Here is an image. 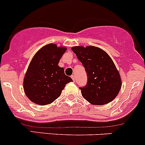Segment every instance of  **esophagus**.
I'll return each instance as SVG.
<instances>
[{
  "label": "esophagus",
  "instance_id": "1",
  "mask_svg": "<svg viewBox=\"0 0 145 145\" xmlns=\"http://www.w3.org/2000/svg\"><path fill=\"white\" fill-rule=\"evenodd\" d=\"M71 78H72L73 81H76V76H75V75H72V76H71Z\"/></svg>",
  "mask_w": 145,
  "mask_h": 145
}]
</instances>
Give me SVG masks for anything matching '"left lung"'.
<instances>
[{
	"mask_svg": "<svg viewBox=\"0 0 145 145\" xmlns=\"http://www.w3.org/2000/svg\"><path fill=\"white\" fill-rule=\"evenodd\" d=\"M71 50L87 73V85L80 88L83 98L95 105H106L114 100L122 81L109 55L95 46H74Z\"/></svg>",
	"mask_w": 145,
	"mask_h": 145,
	"instance_id": "8db88e82",
	"label": "left lung"
}]
</instances>
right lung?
Wrapping results in <instances>:
<instances>
[{
	"mask_svg": "<svg viewBox=\"0 0 145 145\" xmlns=\"http://www.w3.org/2000/svg\"><path fill=\"white\" fill-rule=\"evenodd\" d=\"M67 50L65 47L50 43L42 47L32 58L23 81L24 93L32 102L39 105L52 103L62 94L72 79L58 66Z\"/></svg>",
	"mask_w": 145,
	"mask_h": 145,
	"instance_id": "add662e5",
	"label": "right lung"
}]
</instances>
